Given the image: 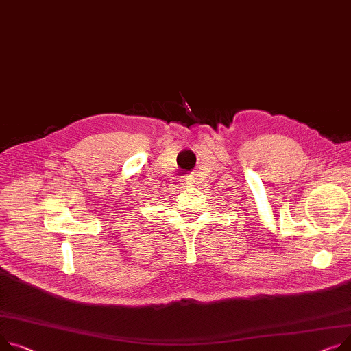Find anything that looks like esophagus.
Returning <instances> with one entry per match:
<instances>
[{
  "mask_svg": "<svg viewBox=\"0 0 351 351\" xmlns=\"http://www.w3.org/2000/svg\"><path fill=\"white\" fill-rule=\"evenodd\" d=\"M180 182H182V184H192V183H195V179L192 175H189V176H183Z\"/></svg>",
  "mask_w": 351,
  "mask_h": 351,
  "instance_id": "1",
  "label": "esophagus"
}]
</instances>
